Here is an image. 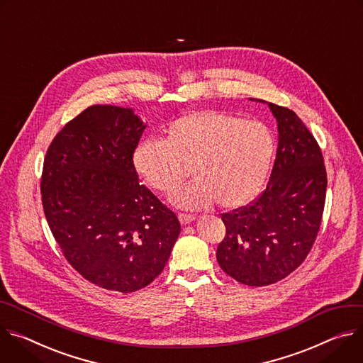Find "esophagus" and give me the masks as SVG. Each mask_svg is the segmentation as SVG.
<instances>
[{"mask_svg": "<svg viewBox=\"0 0 363 363\" xmlns=\"http://www.w3.org/2000/svg\"><path fill=\"white\" fill-rule=\"evenodd\" d=\"M179 220H180L182 225H187V223L194 220V216L190 215V213H179Z\"/></svg>", "mask_w": 363, "mask_h": 363, "instance_id": "1", "label": "esophagus"}]
</instances>
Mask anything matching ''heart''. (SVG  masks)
Returning a JSON list of instances; mask_svg holds the SVG:
<instances>
[{"instance_id":"1","label":"heart","mask_w":363,"mask_h":363,"mask_svg":"<svg viewBox=\"0 0 363 363\" xmlns=\"http://www.w3.org/2000/svg\"><path fill=\"white\" fill-rule=\"evenodd\" d=\"M274 150V135L261 121L196 111L173 121L164 140L141 141L133 164L150 189L164 194L173 193L191 173L196 180L173 197L182 208L215 202L223 209H238L262 187Z\"/></svg>"}]
</instances>
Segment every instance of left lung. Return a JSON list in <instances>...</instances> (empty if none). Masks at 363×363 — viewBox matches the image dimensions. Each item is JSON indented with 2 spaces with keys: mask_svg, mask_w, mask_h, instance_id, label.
Wrapping results in <instances>:
<instances>
[{
  "mask_svg": "<svg viewBox=\"0 0 363 363\" xmlns=\"http://www.w3.org/2000/svg\"><path fill=\"white\" fill-rule=\"evenodd\" d=\"M278 123V148L265 190L247 206L222 213L220 268L238 283L262 287L307 258L323 218L328 174L323 154L294 111L268 104Z\"/></svg>",
  "mask_w": 363,
  "mask_h": 363,
  "instance_id": "8db88e82",
  "label": "left lung"
}]
</instances>
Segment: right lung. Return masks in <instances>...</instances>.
Here are the masks:
<instances>
[{"label":"right lung","instance_id":"add662e5","mask_svg":"<svg viewBox=\"0 0 363 363\" xmlns=\"http://www.w3.org/2000/svg\"><path fill=\"white\" fill-rule=\"evenodd\" d=\"M144 130L133 109L92 105L56 134L43 163L42 202L56 242L80 275L111 291L152 283L180 233L176 213L134 169Z\"/></svg>","mask_w":363,"mask_h":363}]
</instances>
